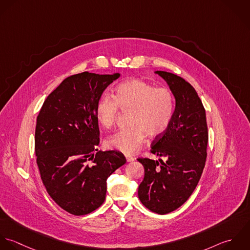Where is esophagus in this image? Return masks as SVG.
<instances>
[{"label": "esophagus", "instance_id": "esophagus-1", "mask_svg": "<svg viewBox=\"0 0 250 250\" xmlns=\"http://www.w3.org/2000/svg\"><path fill=\"white\" fill-rule=\"evenodd\" d=\"M125 158H126V161L127 162H131V161H133L135 158L132 156V155H130V154H125Z\"/></svg>", "mask_w": 250, "mask_h": 250}]
</instances>
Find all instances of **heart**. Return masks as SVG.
<instances>
[{
  "label": "heart",
  "instance_id": "1",
  "mask_svg": "<svg viewBox=\"0 0 250 250\" xmlns=\"http://www.w3.org/2000/svg\"><path fill=\"white\" fill-rule=\"evenodd\" d=\"M119 108L132 111L131 127L109 136L105 143L108 148L133 153L145 144L147 135L155 138L167 129L174 112V98L167 88H155L141 79H129L116 87L113 99L104 96L98 101L96 115L103 127L114 125Z\"/></svg>",
  "mask_w": 250,
  "mask_h": 250
}]
</instances>
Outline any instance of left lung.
I'll return each mask as SVG.
<instances>
[{
  "label": "left lung",
  "mask_w": 250,
  "mask_h": 250,
  "mask_svg": "<svg viewBox=\"0 0 250 250\" xmlns=\"http://www.w3.org/2000/svg\"><path fill=\"white\" fill-rule=\"evenodd\" d=\"M169 86L175 109L167 129L151 143L150 151L162 159L139 157L145 169L138 188L141 203L165 214L180 208L198 185L207 158L206 111L195 89L184 78L157 70Z\"/></svg>",
  "instance_id": "obj_1"
}]
</instances>
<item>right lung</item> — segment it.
<instances>
[{"label": "right lung", "mask_w": 250, "mask_h": 250, "mask_svg": "<svg viewBox=\"0 0 250 250\" xmlns=\"http://www.w3.org/2000/svg\"><path fill=\"white\" fill-rule=\"evenodd\" d=\"M120 75L85 71L65 78L37 118L35 151L41 178L51 198L71 214H88L100 207L108 177L126 162L118 150L97 149V103Z\"/></svg>", "instance_id": "right-lung-1"}]
</instances>
